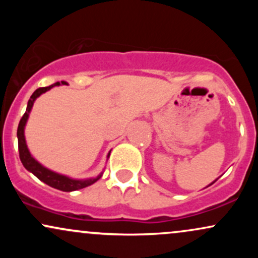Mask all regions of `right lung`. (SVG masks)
<instances>
[{"mask_svg":"<svg viewBox=\"0 0 258 258\" xmlns=\"http://www.w3.org/2000/svg\"><path fill=\"white\" fill-rule=\"evenodd\" d=\"M59 85H60L59 82H55L54 85L48 86V87L37 88V90L32 93V96L30 97V99H29L28 102L26 111L24 112L22 119H20L19 125H18V131H17L18 149H19V158H20V161H22V164L24 165L26 170L30 171L31 173H34L38 179L42 180L43 183H46V184L52 186V188L59 189V190L61 191H74V190H78V189H82L85 188V186L93 184L94 182H97V180L102 177V174H98L96 178L78 180V179L69 178V177L63 176V174L53 172V171L48 170V168L43 167L40 162H37L36 160L32 158L31 154L29 153L28 147H26L25 137H24V127H25L26 121H28L29 112H30L32 105H34L35 99H36L38 96H41V94L44 93L46 91L51 90L52 87H54V86H59ZM61 85H65V82L61 81Z\"/></svg>","mask_w":258,"mask_h":258,"instance_id":"add662e5","label":"right lung"}]
</instances>
